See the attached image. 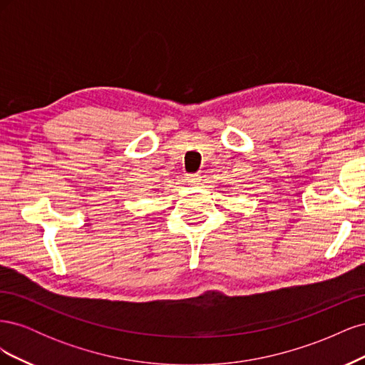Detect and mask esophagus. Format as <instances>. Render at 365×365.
Listing matches in <instances>:
<instances>
[{"instance_id":"obj_1","label":"esophagus","mask_w":365,"mask_h":365,"mask_svg":"<svg viewBox=\"0 0 365 365\" xmlns=\"http://www.w3.org/2000/svg\"><path fill=\"white\" fill-rule=\"evenodd\" d=\"M200 180H201L200 175H187V176H185V181L189 182V184H192V185L200 184V182H201Z\"/></svg>"}]
</instances>
